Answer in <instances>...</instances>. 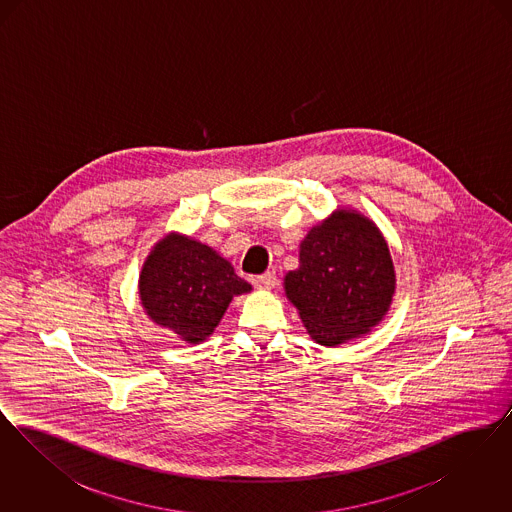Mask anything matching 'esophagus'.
<instances>
[{
	"instance_id": "34e87169",
	"label": "esophagus",
	"mask_w": 512,
	"mask_h": 512,
	"mask_svg": "<svg viewBox=\"0 0 512 512\" xmlns=\"http://www.w3.org/2000/svg\"><path fill=\"white\" fill-rule=\"evenodd\" d=\"M276 282H278V278H276V272H272V270H268L261 276H255V286L259 290H272L276 286Z\"/></svg>"
}]
</instances>
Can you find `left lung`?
<instances>
[{"instance_id":"8db88e82","label":"left lung","mask_w":512,"mask_h":512,"mask_svg":"<svg viewBox=\"0 0 512 512\" xmlns=\"http://www.w3.org/2000/svg\"><path fill=\"white\" fill-rule=\"evenodd\" d=\"M286 293L320 345L366 334L386 315L395 290L390 249L370 220L338 211L301 244Z\"/></svg>"}]
</instances>
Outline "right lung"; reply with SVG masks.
<instances>
[{
    "label": "right lung",
    "mask_w": 512,
    "mask_h": 512,
    "mask_svg": "<svg viewBox=\"0 0 512 512\" xmlns=\"http://www.w3.org/2000/svg\"><path fill=\"white\" fill-rule=\"evenodd\" d=\"M249 290L217 251L176 234L155 245L140 274L147 315L190 343L213 334L232 297Z\"/></svg>",
    "instance_id": "1"
}]
</instances>
